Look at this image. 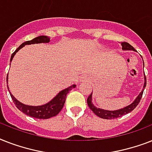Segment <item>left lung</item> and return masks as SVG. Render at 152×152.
<instances>
[{
  "mask_svg": "<svg viewBox=\"0 0 152 152\" xmlns=\"http://www.w3.org/2000/svg\"><path fill=\"white\" fill-rule=\"evenodd\" d=\"M121 46H122L123 50H134L135 49L132 47L130 44H129L126 42H121ZM147 83V79L146 76H145V73H144V89L140 93V95L137 96V98L135 99V101L132 102V104H130L129 106H125V108L120 109V110H102V109L97 108L95 107L94 105L92 104V102H91V94L89 96H88V99H87V102H88V105L89 106V108L93 111V113L96 114L98 117H99L101 118H103V119H114V118H119V117H121V116L125 115L126 113H130L131 111H132L134 110L137 106L139 104L140 101L141 99L142 95H143V93H144V88L146 87Z\"/></svg>",
  "mask_w": 152,
  "mask_h": 152,
  "instance_id": "1",
  "label": "left lung"
}]
</instances>
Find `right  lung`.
Masks as SVG:
<instances>
[{
  "mask_svg": "<svg viewBox=\"0 0 152 152\" xmlns=\"http://www.w3.org/2000/svg\"><path fill=\"white\" fill-rule=\"evenodd\" d=\"M50 40V38L48 36H39L37 38H34V39H32L31 41L25 42L23 43H22L16 50L15 52L13 53L12 56H11L10 61L12 60L14 55L15 54V53L17 52L20 49H21L23 46H24L25 45H31V44L34 43H41V42H49ZM7 81H8V77H7ZM76 85H72L69 88L64 89V90L61 91V92H59L56 95V97H54L51 100L50 102H49L48 103L42 105V106H27L24 104L21 103L20 102L16 100L14 98L12 94L10 93L11 97L12 99L13 102L15 105V106L17 107L20 111H22L23 113H25L26 115H28L32 118H38V119H48L52 117H54L57 114H58L60 111L61 110V109L63 108V106L65 102V99H66L67 94L69 93V91L71 90V88H75Z\"/></svg>",
  "mask_w": 152,
  "mask_h": 152,
  "instance_id": "add662e5",
  "label": "right lung"
}]
</instances>
